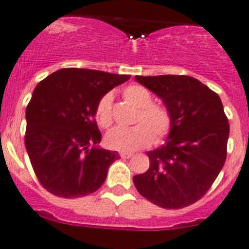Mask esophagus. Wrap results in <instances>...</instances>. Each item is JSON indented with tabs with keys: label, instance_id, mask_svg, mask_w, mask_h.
I'll use <instances>...</instances> for the list:
<instances>
[{
	"label": "esophagus",
	"instance_id": "obj_1",
	"mask_svg": "<svg viewBox=\"0 0 249 249\" xmlns=\"http://www.w3.org/2000/svg\"><path fill=\"white\" fill-rule=\"evenodd\" d=\"M120 156H121L122 159H130V157L133 156V154H130V152H121Z\"/></svg>",
	"mask_w": 249,
	"mask_h": 249
}]
</instances>
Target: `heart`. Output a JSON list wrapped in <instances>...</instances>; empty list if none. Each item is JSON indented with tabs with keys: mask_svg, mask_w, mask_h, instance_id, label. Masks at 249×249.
I'll list each match as a JSON object with an SVG mask.
<instances>
[{
	"mask_svg": "<svg viewBox=\"0 0 249 249\" xmlns=\"http://www.w3.org/2000/svg\"><path fill=\"white\" fill-rule=\"evenodd\" d=\"M124 98L138 107L133 127H117L107 135V146L119 151L130 152L142 149L155 140H161L171 130V115L161 105L152 104V95L146 88L138 85L128 86L124 89ZM112 95L105 94L95 107V119L100 127L112 124Z\"/></svg>",
	"mask_w": 249,
	"mask_h": 249,
	"instance_id": "b5f03b06",
	"label": "heart"
}]
</instances>
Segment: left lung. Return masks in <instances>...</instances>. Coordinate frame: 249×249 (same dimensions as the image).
<instances>
[{"mask_svg": "<svg viewBox=\"0 0 249 249\" xmlns=\"http://www.w3.org/2000/svg\"><path fill=\"white\" fill-rule=\"evenodd\" d=\"M135 81L163 102L172 121L166 142L146 152L150 167L134 176L135 188L159 207H188L207 193L225 163L230 127L220 98L190 76Z\"/></svg>", "mask_w": 249, "mask_h": 249, "instance_id": "1", "label": "left lung"}]
</instances>
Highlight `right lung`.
<instances>
[{
	"label": "right lung",
	"instance_id": "1",
	"mask_svg": "<svg viewBox=\"0 0 249 249\" xmlns=\"http://www.w3.org/2000/svg\"><path fill=\"white\" fill-rule=\"evenodd\" d=\"M129 75L89 69H61L34 89L26 107L25 147L41 185L59 197L73 198L97 191L107 169L120 159L98 144L95 122L99 100Z\"/></svg>",
	"mask_w": 249,
	"mask_h": 249
}]
</instances>
